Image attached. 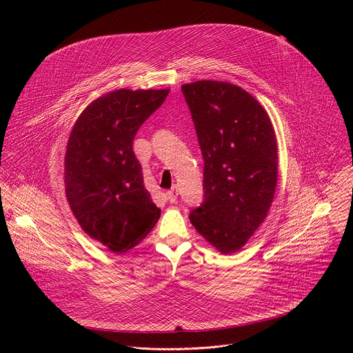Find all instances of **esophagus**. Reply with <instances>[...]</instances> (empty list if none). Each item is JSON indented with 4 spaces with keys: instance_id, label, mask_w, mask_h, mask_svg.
<instances>
[{
    "instance_id": "34e87169",
    "label": "esophagus",
    "mask_w": 353,
    "mask_h": 353,
    "mask_svg": "<svg viewBox=\"0 0 353 353\" xmlns=\"http://www.w3.org/2000/svg\"><path fill=\"white\" fill-rule=\"evenodd\" d=\"M177 195H179V190H177V187H176V185H174V187H172V188L166 192V196H168V199L170 201V203H176Z\"/></svg>"
}]
</instances>
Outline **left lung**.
<instances>
[{
	"instance_id": "1",
	"label": "left lung",
	"mask_w": 353,
	"mask_h": 353,
	"mask_svg": "<svg viewBox=\"0 0 353 353\" xmlns=\"http://www.w3.org/2000/svg\"><path fill=\"white\" fill-rule=\"evenodd\" d=\"M204 158V201L190 222L223 254L240 250L264 222L278 179L272 123L240 86L196 81L181 86Z\"/></svg>"
}]
</instances>
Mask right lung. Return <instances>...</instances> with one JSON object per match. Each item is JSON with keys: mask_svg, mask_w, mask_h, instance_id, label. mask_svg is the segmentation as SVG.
Listing matches in <instances>:
<instances>
[{"mask_svg": "<svg viewBox=\"0 0 353 353\" xmlns=\"http://www.w3.org/2000/svg\"><path fill=\"white\" fill-rule=\"evenodd\" d=\"M169 89H119L96 99L78 117L65 152V194L78 223L117 254L142 241L161 210L143 185L132 142Z\"/></svg>", "mask_w": 353, "mask_h": 353, "instance_id": "right-lung-1", "label": "right lung"}]
</instances>
